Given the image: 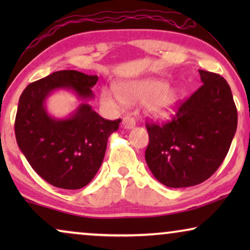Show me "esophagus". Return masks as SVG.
Listing matches in <instances>:
<instances>
[{
	"label": "esophagus",
	"instance_id": "34e87169",
	"mask_svg": "<svg viewBox=\"0 0 250 250\" xmlns=\"http://www.w3.org/2000/svg\"><path fill=\"white\" fill-rule=\"evenodd\" d=\"M135 124H136L135 119L132 118V117H129V116H126V117L123 118V126H124L125 128L131 129V128L134 127Z\"/></svg>",
	"mask_w": 250,
	"mask_h": 250
}]
</instances>
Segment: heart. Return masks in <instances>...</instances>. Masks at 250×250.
<instances>
[{
  "instance_id": "heart-1",
  "label": "heart",
  "mask_w": 250,
  "mask_h": 250,
  "mask_svg": "<svg viewBox=\"0 0 250 250\" xmlns=\"http://www.w3.org/2000/svg\"><path fill=\"white\" fill-rule=\"evenodd\" d=\"M104 104L111 109H117L122 104H140L146 102V116L157 121H165L175 114L181 100L180 91L168 87L165 81L158 78L123 82L115 88L105 87L101 92Z\"/></svg>"
}]
</instances>
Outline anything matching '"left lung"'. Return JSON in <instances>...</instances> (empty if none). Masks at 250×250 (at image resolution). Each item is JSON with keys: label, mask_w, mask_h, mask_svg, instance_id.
I'll return each mask as SVG.
<instances>
[{"label": "left lung", "mask_w": 250, "mask_h": 250, "mask_svg": "<svg viewBox=\"0 0 250 250\" xmlns=\"http://www.w3.org/2000/svg\"><path fill=\"white\" fill-rule=\"evenodd\" d=\"M203 85L165 124L146 123V165L168 188L197 186L213 175L230 149L238 112L228 82L199 70Z\"/></svg>", "instance_id": "obj_1"}]
</instances>
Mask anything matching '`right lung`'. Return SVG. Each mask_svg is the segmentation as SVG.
<instances>
[{"label":"right lung","instance_id":"obj_1","mask_svg":"<svg viewBox=\"0 0 250 250\" xmlns=\"http://www.w3.org/2000/svg\"><path fill=\"white\" fill-rule=\"evenodd\" d=\"M98 76L60 70L30 83L20 95L16 115L17 143L33 169L53 187L77 190L88 184L100 168L108 138L121 119L108 121L86 100ZM73 90L83 102L67 119L48 115L45 101L57 89Z\"/></svg>","mask_w":250,"mask_h":250}]
</instances>
